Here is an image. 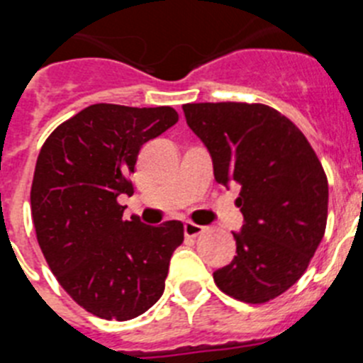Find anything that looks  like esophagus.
I'll list each match as a JSON object with an SVG mask.
<instances>
[{"instance_id": "1", "label": "esophagus", "mask_w": 363, "mask_h": 363, "mask_svg": "<svg viewBox=\"0 0 363 363\" xmlns=\"http://www.w3.org/2000/svg\"><path fill=\"white\" fill-rule=\"evenodd\" d=\"M184 233H185V236H189V238H194V236H198V234L203 233V227L198 225V223H192V221H185Z\"/></svg>"}]
</instances>
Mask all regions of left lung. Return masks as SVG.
Segmentation results:
<instances>
[{"label": "left lung", "instance_id": "8db88e82", "mask_svg": "<svg viewBox=\"0 0 363 363\" xmlns=\"http://www.w3.org/2000/svg\"><path fill=\"white\" fill-rule=\"evenodd\" d=\"M185 120L213 158L214 178L240 185L236 256L214 272L229 296L265 303L306 272L325 233L329 185L296 125L262 104H187Z\"/></svg>", "mask_w": 363, "mask_h": 363}]
</instances>
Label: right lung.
<instances>
[{"mask_svg":"<svg viewBox=\"0 0 363 363\" xmlns=\"http://www.w3.org/2000/svg\"><path fill=\"white\" fill-rule=\"evenodd\" d=\"M178 121L172 107L96 104L43 143L30 189L32 221L47 264L78 306L105 320L136 318L160 300L184 223L123 220L143 143Z\"/></svg>","mask_w":363,"mask_h":363,"instance_id":"add662e5","label":"right lung"}]
</instances>
